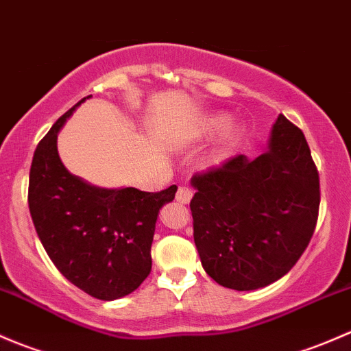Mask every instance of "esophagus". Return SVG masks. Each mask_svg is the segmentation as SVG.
<instances>
[{
	"instance_id": "1",
	"label": "esophagus",
	"mask_w": 351,
	"mask_h": 351,
	"mask_svg": "<svg viewBox=\"0 0 351 351\" xmlns=\"http://www.w3.org/2000/svg\"><path fill=\"white\" fill-rule=\"evenodd\" d=\"M176 199L177 202H180V204H187V202L193 199V189H189L187 186H179V189H177V194H176Z\"/></svg>"
}]
</instances>
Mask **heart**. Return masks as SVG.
Here are the masks:
<instances>
[{
	"label": "heart",
	"mask_w": 351,
	"mask_h": 351,
	"mask_svg": "<svg viewBox=\"0 0 351 351\" xmlns=\"http://www.w3.org/2000/svg\"><path fill=\"white\" fill-rule=\"evenodd\" d=\"M228 123L230 118L226 117V114H215V117L211 118H206L201 126V133L202 135H215V133L223 132V130L228 126ZM234 138H237V132L231 130L228 135H226V140H228V143H231Z\"/></svg>",
	"instance_id": "obj_1"
}]
</instances>
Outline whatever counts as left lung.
<instances>
[{"label": "left lung", "mask_w": 351, "mask_h": 351, "mask_svg": "<svg viewBox=\"0 0 351 351\" xmlns=\"http://www.w3.org/2000/svg\"><path fill=\"white\" fill-rule=\"evenodd\" d=\"M194 243L223 287L254 291L284 277L308 248L319 174L301 128L279 114L269 150L234 155L193 176Z\"/></svg>", "instance_id": "left-lung-1"}]
</instances>
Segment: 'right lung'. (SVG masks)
<instances>
[{
  "mask_svg": "<svg viewBox=\"0 0 351 351\" xmlns=\"http://www.w3.org/2000/svg\"><path fill=\"white\" fill-rule=\"evenodd\" d=\"M82 101L53 123L35 149L28 208L59 272L86 294L113 301L149 277L155 221L177 186L160 193L101 189L72 176L57 152V133Z\"/></svg>",
  "mask_w": 351,
  "mask_h": 351,
  "instance_id": "1",
  "label": "right lung"
}]
</instances>
